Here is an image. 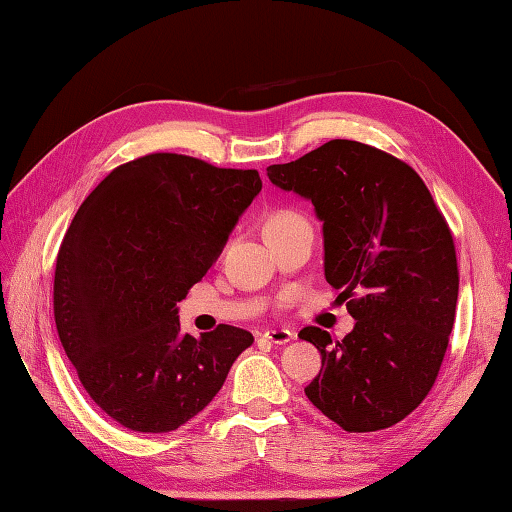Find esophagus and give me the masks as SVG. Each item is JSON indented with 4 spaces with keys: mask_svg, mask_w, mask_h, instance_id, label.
<instances>
[{
    "mask_svg": "<svg viewBox=\"0 0 512 512\" xmlns=\"http://www.w3.org/2000/svg\"><path fill=\"white\" fill-rule=\"evenodd\" d=\"M263 338H267L269 342H274V344H287V342L294 340V331H289V329H267L263 333Z\"/></svg>",
    "mask_w": 512,
    "mask_h": 512,
    "instance_id": "esophagus-1",
    "label": "esophagus"
}]
</instances>
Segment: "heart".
Wrapping results in <instances>:
<instances>
[{
  "instance_id": "b5f03b06",
  "label": "heart",
  "mask_w": 512,
  "mask_h": 512,
  "mask_svg": "<svg viewBox=\"0 0 512 512\" xmlns=\"http://www.w3.org/2000/svg\"><path fill=\"white\" fill-rule=\"evenodd\" d=\"M298 221H305V216L294 212V210H280L276 212L274 216L269 218L267 223V232H271V229H280V227H287L291 223H298Z\"/></svg>"
}]
</instances>
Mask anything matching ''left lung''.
Listing matches in <instances>:
<instances>
[{
  "mask_svg": "<svg viewBox=\"0 0 512 512\" xmlns=\"http://www.w3.org/2000/svg\"><path fill=\"white\" fill-rule=\"evenodd\" d=\"M267 176L314 203L325 278L356 318L342 340L298 333L322 356L305 395L344 431L389 429L442 367L460 289L451 229L420 174L367 143L333 139Z\"/></svg>",
  "mask_w": 512,
  "mask_h": 512,
  "instance_id": "obj_1",
  "label": "left lung"
}]
</instances>
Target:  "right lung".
<instances>
[{"label": "right lung", "instance_id": "1", "mask_svg": "<svg viewBox=\"0 0 512 512\" xmlns=\"http://www.w3.org/2000/svg\"><path fill=\"white\" fill-rule=\"evenodd\" d=\"M263 181L156 152L114 168L81 203L55 269V322L83 389L114 422L168 433L201 413L254 342L218 325L194 338L179 309L221 256Z\"/></svg>", "mask_w": 512, "mask_h": 512}]
</instances>
